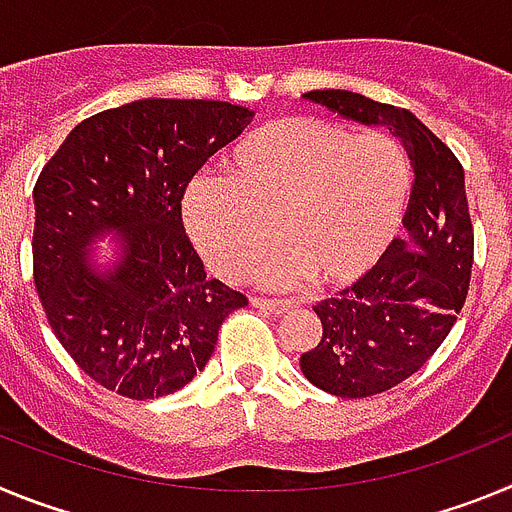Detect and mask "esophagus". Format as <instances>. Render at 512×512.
<instances>
[{"instance_id":"obj_1","label":"esophagus","mask_w":512,"mask_h":512,"mask_svg":"<svg viewBox=\"0 0 512 512\" xmlns=\"http://www.w3.org/2000/svg\"><path fill=\"white\" fill-rule=\"evenodd\" d=\"M251 305L259 307V310L269 312V315H282L292 307V302H284V300H266V297H251Z\"/></svg>"}]
</instances>
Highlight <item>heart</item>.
<instances>
[{
  "label": "heart",
  "mask_w": 512,
  "mask_h": 512,
  "mask_svg": "<svg viewBox=\"0 0 512 512\" xmlns=\"http://www.w3.org/2000/svg\"><path fill=\"white\" fill-rule=\"evenodd\" d=\"M410 166L390 135L351 133L320 117H279L243 135L223 158V182H197L184 223L207 264L241 282L333 292L364 279L400 233Z\"/></svg>",
  "instance_id": "obj_1"
}]
</instances>
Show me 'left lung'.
<instances>
[{
	"label": "left lung",
	"instance_id": "obj_1",
	"mask_svg": "<svg viewBox=\"0 0 512 512\" xmlns=\"http://www.w3.org/2000/svg\"><path fill=\"white\" fill-rule=\"evenodd\" d=\"M305 99L346 120L387 128L413 166V192L384 259L364 279L312 310L323 323L318 346L300 356L315 387L336 397H372L413 377L436 354L469 292L474 230L464 169L451 148L413 112L343 89Z\"/></svg>",
	"mask_w": 512,
	"mask_h": 512
}]
</instances>
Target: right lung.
Instances as JSON below:
<instances>
[{
    "instance_id": "1",
    "label": "right lung",
    "mask_w": 512,
    "mask_h": 512,
    "mask_svg": "<svg viewBox=\"0 0 512 512\" xmlns=\"http://www.w3.org/2000/svg\"><path fill=\"white\" fill-rule=\"evenodd\" d=\"M253 112L215 99H138L79 122L33 189V279L84 374L130 400L174 395L205 369L246 295L207 277L182 200ZM118 235L99 270L88 246Z\"/></svg>"
}]
</instances>
